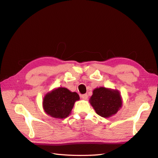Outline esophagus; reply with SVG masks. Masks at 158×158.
<instances>
[{"mask_svg": "<svg viewBox=\"0 0 158 158\" xmlns=\"http://www.w3.org/2000/svg\"><path fill=\"white\" fill-rule=\"evenodd\" d=\"M81 98H82L83 100H86L87 98H88V95H87V94H83V95H81Z\"/></svg>", "mask_w": 158, "mask_h": 158, "instance_id": "esophagus-1", "label": "esophagus"}]
</instances>
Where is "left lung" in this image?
<instances>
[{"label":"left lung","instance_id":"obj_1","mask_svg":"<svg viewBox=\"0 0 158 158\" xmlns=\"http://www.w3.org/2000/svg\"><path fill=\"white\" fill-rule=\"evenodd\" d=\"M89 102L96 113L102 117L109 118L122 106V98L116 89L100 87L94 89Z\"/></svg>","mask_w":158,"mask_h":158}]
</instances>
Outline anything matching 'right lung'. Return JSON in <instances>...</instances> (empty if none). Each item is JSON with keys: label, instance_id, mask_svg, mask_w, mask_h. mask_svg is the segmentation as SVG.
I'll use <instances>...</instances> for the list:
<instances>
[{"label": "right lung", "instance_id": "add662e5", "mask_svg": "<svg viewBox=\"0 0 158 158\" xmlns=\"http://www.w3.org/2000/svg\"><path fill=\"white\" fill-rule=\"evenodd\" d=\"M77 92L64 87H58L47 93L43 99L45 113L55 118L64 119L71 114L76 101L79 100Z\"/></svg>", "mask_w": 158, "mask_h": 158}]
</instances>
